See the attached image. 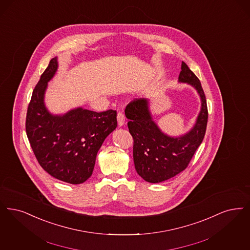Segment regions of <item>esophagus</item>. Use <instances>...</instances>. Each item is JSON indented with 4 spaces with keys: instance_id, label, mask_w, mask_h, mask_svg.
<instances>
[{
    "instance_id": "obj_1",
    "label": "esophagus",
    "mask_w": 250,
    "mask_h": 250,
    "mask_svg": "<svg viewBox=\"0 0 250 250\" xmlns=\"http://www.w3.org/2000/svg\"><path fill=\"white\" fill-rule=\"evenodd\" d=\"M117 122H118V125L122 126L125 125V117L124 115V113H122L121 111L118 112L117 114Z\"/></svg>"
}]
</instances>
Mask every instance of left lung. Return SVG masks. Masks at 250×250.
Segmentation results:
<instances>
[{
	"mask_svg": "<svg viewBox=\"0 0 250 250\" xmlns=\"http://www.w3.org/2000/svg\"><path fill=\"white\" fill-rule=\"evenodd\" d=\"M180 83L191 85L201 100V110L192 128L180 137L164 133L152 119L147 99H137L126 106L125 113L134 140L133 158L140 177L150 183H159L185 169L204 140L208 118V106L199 79L185 62L181 63Z\"/></svg>",
	"mask_w": 250,
	"mask_h": 250,
	"instance_id": "1",
	"label": "left lung"
}]
</instances>
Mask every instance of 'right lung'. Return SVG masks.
Instances as JSON below:
<instances>
[{
	"label": "right lung",
	"mask_w": 250,
	"mask_h": 250,
	"mask_svg": "<svg viewBox=\"0 0 250 250\" xmlns=\"http://www.w3.org/2000/svg\"><path fill=\"white\" fill-rule=\"evenodd\" d=\"M58 67V58L52 59L32 92L26 132L43 169L55 179L81 184L91 177L98 151L116 128L117 113L116 110L96 112L79 107L64 114H52L45 107L44 94Z\"/></svg>",
	"instance_id": "add662e5"
}]
</instances>
